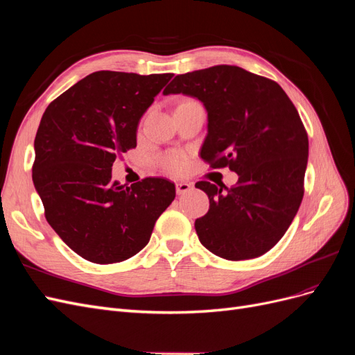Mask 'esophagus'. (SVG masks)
I'll return each instance as SVG.
<instances>
[{
    "mask_svg": "<svg viewBox=\"0 0 355 355\" xmlns=\"http://www.w3.org/2000/svg\"><path fill=\"white\" fill-rule=\"evenodd\" d=\"M189 189H192V185L188 184V182H178V184H176V192H178V196L185 194V192H188Z\"/></svg>",
    "mask_w": 355,
    "mask_h": 355,
    "instance_id": "34e87169",
    "label": "esophagus"
}]
</instances>
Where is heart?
Segmentation results:
<instances>
[{"instance_id": "1", "label": "heart", "mask_w": 355, "mask_h": 355, "mask_svg": "<svg viewBox=\"0 0 355 355\" xmlns=\"http://www.w3.org/2000/svg\"><path fill=\"white\" fill-rule=\"evenodd\" d=\"M187 166V159L180 154H170L164 158V167L171 173H180Z\"/></svg>"}]
</instances>
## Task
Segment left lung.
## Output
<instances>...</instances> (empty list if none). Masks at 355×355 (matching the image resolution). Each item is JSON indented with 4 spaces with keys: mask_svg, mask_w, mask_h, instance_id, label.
Returning <instances> with one entry per match:
<instances>
[{
    "mask_svg": "<svg viewBox=\"0 0 355 355\" xmlns=\"http://www.w3.org/2000/svg\"><path fill=\"white\" fill-rule=\"evenodd\" d=\"M163 93L202 102L209 124L200 155L239 175L231 188L196 184L210 200L196 220L201 244L228 261L271 250L304 197L308 135L292 101L275 81L231 65L176 75Z\"/></svg>",
    "mask_w": 355,
    "mask_h": 355,
    "instance_id": "obj_1",
    "label": "left lung"
}]
</instances>
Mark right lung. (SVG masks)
<instances>
[{
	"instance_id": "obj_1",
	"label": "right lung",
	"mask_w": 355,
	"mask_h": 355,
	"mask_svg": "<svg viewBox=\"0 0 355 355\" xmlns=\"http://www.w3.org/2000/svg\"><path fill=\"white\" fill-rule=\"evenodd\" d=\"M171 77L98 71L42 114L32 180L50 227L93 263L123 262L141 252L176 197L167 179L125 187L111 173L116 155L136 148L139 120Z\"/></svg>"
}]
</instances>
